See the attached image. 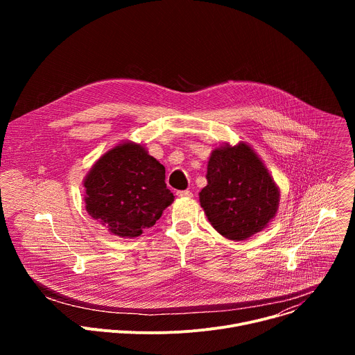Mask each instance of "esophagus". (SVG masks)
Returning a JSON list of instances; mask_svg holds the SVG:
<instances>
[{"label":"esophagus","instance_id":"1","mask_svg":"<svg viewBox=\"0 0 355 355\" xmlns=\"http://www.w3.org/2000/svg\"><path fill=\"white\" fill-rule=\"evenodd\" d=\"M175 195L180 196V198H191V196H192V192L188 191V189H184V191H177Z\"/></svg>","mask_w":355,"mask_h":355}]
</instances>
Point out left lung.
Here are the masks:
<instances>
[{
	"label": "left lung",
	"instance_id": "8db88e82",
	"mask_svg": "<svg viewBox=\"0 0 355 355\" xmlns=\"http://www.w3.org/2000/svg\"><path fill=\"white\" fill-rule=\"evenodd\" d=\"M200 207L214 229L229 240H245L264 230L279 207V188L250 144L214 148Z\"/></svg>",
	"mask_w": 355,
	"mask_h": 355
}]
</instances>
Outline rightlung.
Masks as SVG:
<instances>
[{"instance_id":"right-lung-1","label":"right lung","mask_w":355,"mask_h":355,"mask_svg":"<svg viewBox=\"0 0 355 355\" xmlns=\"http://www.w3.org/2000/svg\"><path fill=\"white\" fill-rule=\"evenodd\" d=\"M83 185L88 215L123 239L140 236L174 202L164 166L135 141H122L101 156Z\"/></svg>"}]
</instances>
